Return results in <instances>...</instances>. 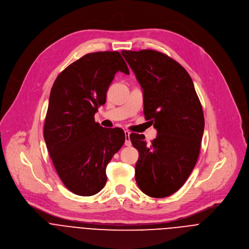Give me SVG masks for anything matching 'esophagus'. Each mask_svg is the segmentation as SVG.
I'll list each match as a JSON object with an SVG mask.
<instances>
[{
    "label": "esophagus",
    "mask_w": 249,
    "mask_h": 249,
    "mask_svg": "<svg viewBox=\"0 0 249 249\" xmlns=\"http://www.w3.org/2000/svg\"><path fill=\"white\" fill-rule=\"evenodd\" d=\"M131 141H130V132L125 131V145L126 146H131Z\"/></svg>",
    "instance_id": "obj_1"
}]
</instances>
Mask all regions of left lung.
I'll return each mask as SVG.
<instances>
[{"instance_id": "left-lung-1", "label": "left lung", "mask_w": 249, "mask_h": 249, "mask_svg": "<svg viewBox=\"0 0 249 249\" xmlns=\"http://www.w3.org/2000/svg\"><path fill=\"white\" fill-rule=\"evenodd\" d=\"M143 92V113L157 130L147 144L143 135L132 133L139 151L136 181L149 197L177 192L192 173L201 149L205 118L192 78L168 55L156 50H123Z\"/></svg>"}]
</instances>
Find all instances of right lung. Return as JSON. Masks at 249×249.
Returning <instances> with one entry per match:
<instances>
[{
	"instance_id": "1",
	"label": "right lung",
	"mask_w": 249,
	"mask_h": 249,
	"mask_svg": "<svg viewBox=\"0 0 249 249\" xmlns=\"http://www.w3.org/2000/svg\"><path fill=\"white\" fill-rule=\"evenodd\" d=\"M117 71L130 73L118 51L89 53L60 72L51 88L43 138L59 178L78 196L104 188L106 168L125 142L121 128H103L94 118Z\"/></svg>"
}]
</instances>
